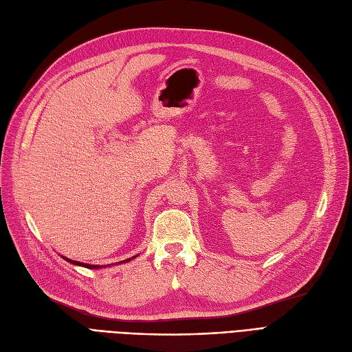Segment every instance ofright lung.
Masks as SVG:
<instances>
[{
  "mask_svg": "<svg viewBox=\"0 0 352 352\" xmlns=\"http://www.w3.org/2000/svg\"><path fill=\"white\" fill-rule=\"evenodd\" d=\"M134 258H135V256H134ZM134 258H129V259H126V261H120V262H116V265H118V263H124V262H129L131 259H134ZM63 259H65L67 262H69V263H72V265L84 266V268H89V270H98V268H100L99 265H90V263H82V262H78V261H71V259H68V258H65V256H63Z\"/></svg>",
  "mask_w": 352,
  "mask_h": 352,
  "instance_id": "add662e5",
  "label": "right lung"
}]
</instances>
